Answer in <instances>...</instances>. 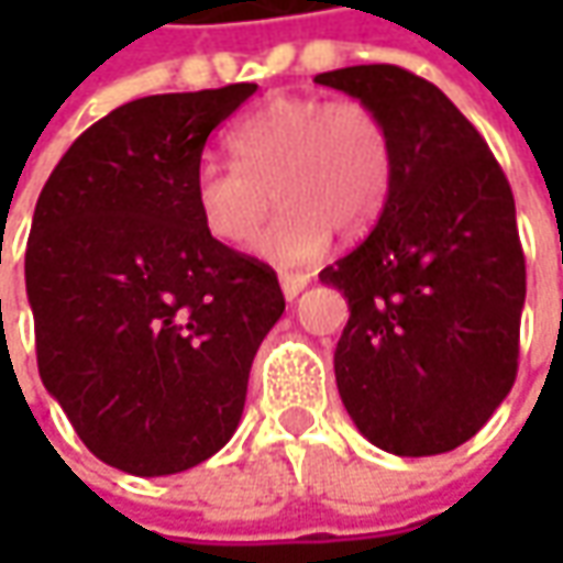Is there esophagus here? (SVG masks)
Wrapping results in <instances>:
<instances>
[{
	"label": "esophagus",
	"mask_w": 563,
	"mask_h": 563,
	"mask_svg": "<svg viewBox=\"0 0 563 563\" xmlns=\"http://www.w3.org/2000/svg\"><path fill=\"white\" fill-rule=\"evenodd\" d=\"M278 282H282V291H285V297L294 300L297 294L310 285V275H303V272H282V275H278Z\"/></svg>",
	"instance_id": "obj_1"
}]
</instances>
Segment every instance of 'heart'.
I'll return each instance as SVG.
<instances>
[{"label": "heart", "instance_id": "b5f03b06", "mask_svg": "<svg viewBox=\"0 0 563 563\" xmlns=\"http://www.w3.org/2000/svg\"><path fill=\"white\" fill-rule=\"evenodd\" d=\"M234 156H203L190 194L209 238L238 244L268 208L279 212L247 250L275 266H303L341 234L376 225L395 181L388 121L363 99L272 97L228 131Z\"/></svg>", "mask_w": 563, "mask_h": 563}]
</instances>
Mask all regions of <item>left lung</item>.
<instances>
[{
	"mask_svg": "<svg viewBox=\"0 0 563 563\" xmlns=\"http://www.w3.org/2000/svg\"><path fill=\"white\" fill-rule=\"evenodd\" d=\"M316 84L376 106L395 141L376 228L319 272L351 310L338 395L382 451H454L517 378L527 260L508 178L461 109L407 68L354 65Z\"/></svg>",
	"mask_w": 563,
	"mask_h": 563,
	"instance_id": "8db88e82",
	"label": "left lung"
}]
</instances>
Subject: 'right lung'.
Here are the masks:
<instances>
[{
	"label": "right lung",
	"mask_w": 563,
	"mask_h": 563,
	"mask_svg": "<svg viewBox=\"0 0 563 563\" xmlns=\"http://www.w3.org/2000/svg\"><path fill=\"white\" fill-rule=\"evenodd\" d=\"M228 84L124 102L58 159L24 253L36 366L102 464L168 476L234 435L256 347L285 313L266 263L200 225L190 178Z\"/></svg>",
	"instance_id": "add662e5"
}]
</instances>
